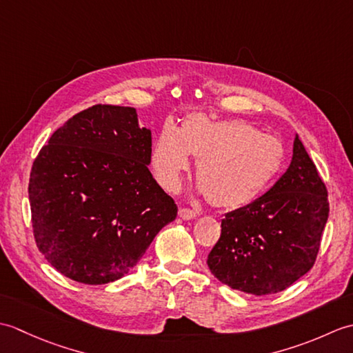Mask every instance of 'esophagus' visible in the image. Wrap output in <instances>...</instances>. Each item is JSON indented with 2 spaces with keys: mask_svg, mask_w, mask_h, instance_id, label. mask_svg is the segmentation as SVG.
I'll list each match as a JSON object with an SVG mask.
<instances>
[{
  "mask_svg": "<svg viewBox=\"0 0 353 353\" xmlns=\"http://www.w3.org/2000/svg\"><path fill=\"white\" fill-rule=\"evenodd\" d=\"M179 216H181L182 220H192L196 219L197 214L192 211V209H188V208H181L179 209Z\"/></svg>",
  "mask_w": 353,
  "mask_h": 353,
  "instance_id": "obj_1",
  "label": "esophagus"
}]
</instances>
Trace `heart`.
I'll list each match as a JSON object with an SVG mask.
<instances>
[{
    "mask_svg": "<svg viewBox=\"0 0 353 353\" xmlns=\"http://www.w3.org/2000/svg\"><path fill=\"white\" fill-rule=\"evenodd\" d=\"M190 156L199 159L201 196L216 208L236 209L250 205L276 181L285 148L276 137L243 119L214 121L197 114L186 118L181 129L167 123L153 142L152 168L168 192L181 190Z\"/></svg>",
    "mask_w": 353,
    "mask_h": 353,
    "instance_id": "1",
    "label": "heart"
}]
</instances>
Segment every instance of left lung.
Wrapping results in <instances>:
<instances>
[{"mask_svg":"<svg viewBox=\"0 0 353 353\" xmlns=\"http://www.w3.org/2000/svg\"><path fill=\"white\" fill-rule=\"evenodd\" d=\"M327 215L326 186L296 134L290 167L273 188L221 220L208 267L230 288L276 294L314 265Z\"/></svg>","mask_w":353,"mask_h":353,"instance_id":"obj_1","label":"left lung"}]
</instances>
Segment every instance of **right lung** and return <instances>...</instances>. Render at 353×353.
<instances>
[{"instance_id":"add662e5","label":"right lung","mask_w":353,"mask_h":353,"mask_svg":"<svg viewBox=\"0 0 353 353\" xmlns=\"http://www.w3.org/2000/svg\"><path fill=\"white\" fill-rule=\"evenodd\" d=\"M152 130L134 108L97 104L68 119L32 167L36 244L57 272L101 285L144 256L177 206L153 179Z\"/></svg>"}]
</instances>
